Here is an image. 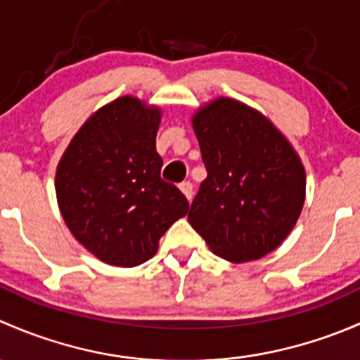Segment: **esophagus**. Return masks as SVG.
<instances>
[{"label":"esophagus","instance_id":"esophagus-1","mask_svg":"<svg viewBox=\"0 0 360 360\" xmlns=\"http://www.w3.org/2000/svg\"><path fill=\"white\" fill-rule=\"evenodd\" d=\"M179 190L183 191L184 197H186L188 200H191V197H193V184H191L190 181H184V183H181Z\"/></svg>","mask_w":360,"mask_h":360}]
</instances>
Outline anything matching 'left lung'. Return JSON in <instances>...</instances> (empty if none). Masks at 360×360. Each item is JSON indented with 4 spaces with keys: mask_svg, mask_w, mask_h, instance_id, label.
<instances>
[{
    "mask_svg": "<svg viewBox=\"0 0 360 360\" xmlns=\"http://www.w3.org/2000/svg\"><path fill=\"white\" fill-rule=\"evenodd\" d=\"M191 127L207 177L188 221L230 263L266 256L303 210L307 172L300 155L263 112L231 97L198 108Z\"/></svg>",
    "mask_w": 360,
    "mask_h": 360,
    "instance_id": "8db88e82",
    "label": "left lung"
}]
</instances>
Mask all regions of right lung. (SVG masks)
<instances>
[{"label": "right lung", "instance_id": "obj_1", "mask_svg": "<svg viewBox=\"0 0 360 360\" xmlns=\"http://www.w3.org/2000/svg\"><path fill=\"white\" fill-rule=\"evenodd\" d=\"M162 108L122 96L86 118L56 172L63 219L89 252L111 266L151 259L162 235L186 216V197L160 177Z\"/></svg>", "mask_w": 360, "mask_h": 360}]
</instances>
